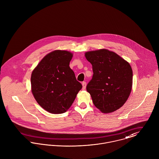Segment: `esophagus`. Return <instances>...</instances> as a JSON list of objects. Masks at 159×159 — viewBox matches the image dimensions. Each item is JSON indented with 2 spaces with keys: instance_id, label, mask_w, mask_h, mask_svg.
I'll return each instance as SVG.
<instances>
[{
  "instance_id": "esophagus-1",
  "label": "esophagus",
  "mask_w": 159,
  "mask_h": 159,
  "mask_svg": "<svg viewBox=\"0 0 159 159\" xmlns=\"http://www.w3.org/2000/svg\"><path fill=\"white\" fill-rule=\"evenodd\" d=\"M87 86V83L85 82H82V89H85Z\"/></svg>"
}]
</instances>
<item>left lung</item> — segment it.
Instances as JSON below:
<instances>
[{
  "label": "left lung",
  "instance_id": "left-lung-1",
  "mask_svg": "<svg viewBox=\"0 0 159 159\" xmlns=\"http://www.w3.org/2000/svg\"><path fill=\"white\" fill-rule=\"evenodd\" d=\"M93 75L87 85L93 102L103 113L113 112L123 106L132 86L133 72L129 63L107 49L85 53Z\"/></svg>",
  "mask_w": 159,
  "mask_h": 159
}]
</instances>
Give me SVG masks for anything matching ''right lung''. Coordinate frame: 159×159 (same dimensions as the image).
Instances as JSON below:
<instances>
[{"label":"right lung","instance_id":"add662e5","mask_svg":"<svg viewBox=\"0 0 159 159\" xmlns=\"http://www.w3.org/2000/svg\"><path fill=\"white\" fill-rule=\"evenodd\" d=\"M72 57L68 51H54L46 55L32 73L34 96L39 105L51 113L66 112L82 88L70 67Z\"/></svg>","mask_w":159,"mask_h":159}]
</instances>
